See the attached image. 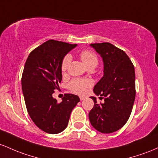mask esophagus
Masks as SVG:
<instances>
[{
    "mask_svg": "<svg viewBox=\"0 0 158 158\" xmlns=\"http://www.w3.org/2000/svg\"><path fill=\"white\" fill-rule=\"evenodd\" d=\"M84 98H85L84 96H80V100L81 101H83Z\"/></svg>",
    "mask_w": 158,
    "mask_h": 158,
    "instance_id": "1",
    "label": "esophagus"
}]
</instances>
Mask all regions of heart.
Returning <instances> with one entry per match:
<instances>
[{
    "mask_svg": "<svg viewBox=\"0 0 158 158\" xmlns=\"http://www.w3.org/2000/svg\"><path fill=\"white\" fill-rule=\"evenodd\" d=\"M80 56L84 63L86 65L87 68H94L98 64V56L95 53L91 51L84 50L80 53ZM71 61L70 55H66L63 58L61 64V70L65 72L67 69L69 64ZM92 85L91 81L86 79L74 78L70 81L69 84V89L74 93L83 94L86 92V89Z\"/></svg>",
    "mask_w": 158,
    "mask_h": 158,
    "instance_id": "b5f03b06",
    "label": "heart"
}]
</instances>
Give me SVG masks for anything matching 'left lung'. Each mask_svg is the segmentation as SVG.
Listing matches in <instances>:
<instances>
[{"mask_svg": "<svg viewBox=\"0 0 158 158\" xmlns=\"http://www.w3.org/2000/svg\"><path fill=\"white\" fill-rule=\"evenodd\" d=\"M90 46L100 54L104 63V76L94 86L93 92L104 97V103L97 104L96 98L90 97L94 107L89 113V118L94 128L110 134L122 128L131 113L136 95L134 66L125 51L109 42Z\"/></svg>", "mask_w": 158, "mask_h": 158, "instance_id": "obj_1", "label": "left lung"}]
</instances>
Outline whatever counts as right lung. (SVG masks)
<instances>
[{
	"label": "right lung",
	"instance_id": "1",
	"mask_svg": "<svg viewBox=\"0 0 158 158\" xmlns=\"http://www.w3.org/2000/svg\"><path fill=\"white\" fill-rule=\"evenodd\" d=\"M76 46L48 40L31 51L24 65L22 84L28 114L37 127L48 134L64 130L72 110L80 102L73 94H65L60 103L52 96L54 90L60 89L62 61Z\"/></svg>",
	"mask_w": 158,
	"mask_h": 158
}]
</instances>
